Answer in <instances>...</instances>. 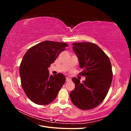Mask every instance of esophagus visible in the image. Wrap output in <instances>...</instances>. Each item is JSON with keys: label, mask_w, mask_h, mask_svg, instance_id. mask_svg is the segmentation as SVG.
I'll list each match as a JSON object with an SVG mask.
<instances>
[{"label": "esophagus", "mask_w": 131, "mask_h": 131, "mask_svg": "<svg viewBox=\"0 0 131 131\" xmlns=\"http://www.w3.org/2000/svg\"><path fill=\"white\" fill-rule=\"evenodd\" d=\"M71 80L70 78H68V77H66V81H69Z\"/></svg>", "instance_id": "esophagus-1"}]
</instances>
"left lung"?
<instances>
[{
    "instance_id": "left-lung-1",
    "label": "left lung",
    "mask_w": 131,
    "mask_h": 131,
    "mask_svg": "<svg viewBox=\"0 0 131 131\" xmlns=\"http://www.w3.org/2000/svg\"><path fill=\"white\" fill-rule=\"evenodd\" d=\"M72 45L82 69L80 75L86 79L80 83L77 78H72L75 87L70 93V100L79 109H93L104 101L108 92L113 79L112 64L108 56L95 43L74 42Z\"/></svg>"
}]
</instances>
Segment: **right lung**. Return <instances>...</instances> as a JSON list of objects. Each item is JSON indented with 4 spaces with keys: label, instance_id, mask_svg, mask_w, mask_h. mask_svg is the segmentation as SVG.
<instances>
[{
    "label": "right lung",
    "instance_id": "1",
    "mask_svg": "<svg viewBox=\"0 0 131 131\" xmlns=\"http://www.w3.org/2000/svg\"><path fill=\"white\" fill-rule=\"evenodd\" d=\"M68 45L65 42L44 41L28 50L19 66L22 89L30 101L47 105L56 98L66 81L62 73L50 75L48 68Z\"/></svg>",
    "mask_w": 131,
    "mask_h": 131
}]
</instances>
